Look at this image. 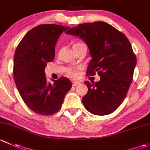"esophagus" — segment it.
I'll return each instance as SVG.
<instances>
[{
    "mask_svg": "<svg viewBox=\"0 0 150 150\" xmlns=\"http://www.w3.org/2000/svg\"><path fill=\"white\" fill-rule=\"evenodd\" d=\"M72 84H73V86H75L79 85L80 83H79V81H72Z\"/></svg>",
    "mask_w": 150,
    "mask_h": 150,
    "instance_id": "esophagus-1",
    "label": "esophagus"
}]
</instances>
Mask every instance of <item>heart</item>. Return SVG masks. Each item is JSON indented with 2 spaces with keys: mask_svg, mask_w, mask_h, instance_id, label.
Wrapping results in <instances>:
<instances>
[{
  "mask_svg": "<svg viewBox=\"0 0 150 150\" xmlns=\"http://www.w3.org/2000/svg\"><path fill=\"white\" fill-rule=\"evenodd\" d=\"M79 44H83V43L78 42V43H76L75 45H79ZM77 74H78L77 71L74 69H72V68H70V69H69L67 70V74L70 76H73V77L76 76L77 75Z\"/></svg>",
  "mask_w": 150,
  "mask_h": 150,
  "instance_id": "b5f03b06",
  "label": "heart"
}]
</instances>
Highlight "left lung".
<instances>
[{"label":"left lung","mask_w":150,"mask_h":150,"mask_svg":"<svg viewBox=\"0 0 150 150\" xmlns=\"http://www.w3.org/2000/svg\"><path fill=\"white\" fill-rule=\"evenodd\" d=\"M67 35L79 37L87 45L92 59L86 75L98 72L99 81H86L88 92L82 98L84 108L96 115L112 113L126 98L133 80L137 58L126 35L103 21L72 27Z\"/></svg>","instance_id":"left-lung-1"}]
</instances>
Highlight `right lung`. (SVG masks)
Segmentation results:
<instances>
[{"label":"right lung","mask_w":150,"mask_h":150,"mask_svg":"<svg viewBox=\"0 0 150 150\" xmlns=\"http://www.w3.org/2000/svg\"><path fill=\"white\" fill-rule=\"evenodd\" d=\"M57 24H41L29 30L18 45L13 57V79L25 104L35 112L49 115L58 112L72 86L61 77L48 82L47 63L55 58V47L61 34L69 29Z\"/></svg>","instance_id":"1"}]
</instances>
